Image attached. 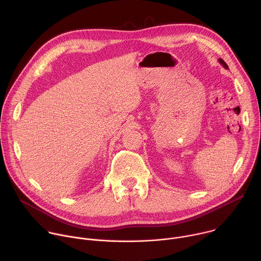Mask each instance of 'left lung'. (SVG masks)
I'll return each instance as SVG.
<instances>
[{
  "label": "left lung",
  "mask_w": 261,
  "mask_h": 261,
  "mask_svg": "<svg viewBox=\"0 0 261 261\" xmlns=\"http://www.w3.org/2000/svg\"><path fill=\"white\" fill-rule=\"evenodd\" d=\"M219 62L224 66V68H226V69H228V68H229V67H228V65H227V63H226L222 58H220V59H219Z\"/></svg>",
  "instance_id": "left-lung-1"
}]
</instances>
